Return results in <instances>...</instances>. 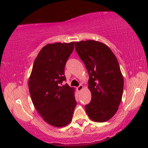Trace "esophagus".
Here are the masks:
<instances>
[{
  "instance_id": "obj_1",
  "label": "esophagus",
  "mask_w": 148,
  "mask_h": 148,
  "mask_svg": "<svg viewBox=\"0 0 148 148\" xmlns=\"http://www.w3.org/2000/svg\"><path fill=\"white\" fill-rule=\"evenodd\" d=\"M83 88H84L83 86H82V85H79V86H78V87H77V91L79 92V91H81L82 89H83Z\"/></svg>"
}]
</instances>
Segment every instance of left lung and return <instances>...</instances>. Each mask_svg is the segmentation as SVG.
I'll return each instance as SVG.
<instances>
[{
  "mask_svg": "<svg viewBox=\"0 0 148 148\" xmlns=\"http://www.w3.org/2000/svg\"><path fill=\"white\" fill-rule=\"evenodd\" d=\"M75 48L89 74L90 103L85 105L92 120L103 122L114 116L122 100L124 78L116 56L101 42H75Z\"/></svg>",
  "mask_w": 148,
  "mask_h": 148,
  "instance_id": "1",
  "label": "left lung"
}]
</instances>
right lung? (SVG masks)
Here are the masks:
<instances>
[{
	"instance_id": "1",
	"label": "right lung",
	"mask_w": 148,
	"mask_h": 148,
	"mask_svg": "<svg viewBox=\"0 0 148 148\" xmlns=\"http://www.w3.org/2000/svg\"><path fill=\"white\" fill-rule=\"evenodd\" d=\"M74 42L44 46L34 60L28 88L34 106L47 123L62 127L71 122L77 102L74 88L66 81L64 67Z\"/></svg>"
}]
</instances>
